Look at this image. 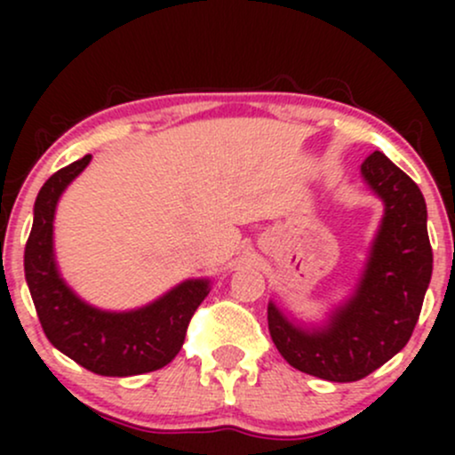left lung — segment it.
I'll use <instances>...</instances> for the list:
<instances>
[{"label": "left lung", "instance_id": "1", "mask_svg": "<svg viewBox=\"0 0 455 455\" xmlns=\"http://www.w3.org/2000/svg\"><path fill=\"white\" fill-rule=\"evenodd\" d=\"M370 190L385 205L357 289L323 327H301L267 306L271 340L293 368L353 383L389 362L411 340L432 278L426 201L415 181L374 151L362 164Z\"/></svg>", "mask_w": 455, "mask_h": 455}]
</instances>
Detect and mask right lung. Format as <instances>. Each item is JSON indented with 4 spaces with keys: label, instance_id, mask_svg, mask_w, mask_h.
I'll return each instance as SVG.
<instances>
[{
    "label": "right lung",
    "instance_id": "1",
    "mask_svg": "<svg viewBox=\"0 0 455 455\" xmlns=\"http://www.w3.org/2000/svg\"><path fill=\"white\" fill-rule=\"evenodd\" d=\"M92 156L64 166L40 188L25 245V280L40 325L57 351L100 377H132L164 368L180 353L188 323L210 293V280H186L160 299L130 312L98 310L61 280L53 254V220L61 192Z\"/></svg>",
    "mask_w": 455,
    "mask_h": 455
}]
</instances>
